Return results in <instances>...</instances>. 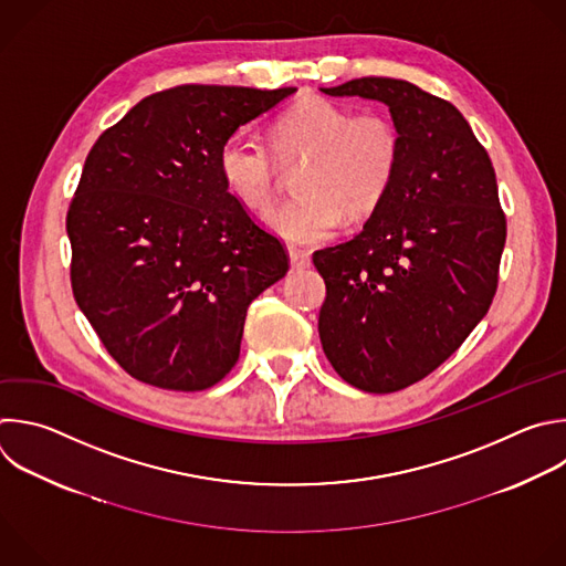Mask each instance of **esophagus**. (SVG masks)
Returning <instances> with one entry per match:
<instances>
[{"instance_id": "34e87169", "label": "esophagus", "mask_w": 566, "mask_h": 566, "mask_svg": "<svg viewBox=\"0 0 566 566\" xmlns=\"http://www.w3.org/2000/svg\"><path fill=\"white\" fill-rule=\"evenodd\" d=\"M289 258H291L293 269H308V266H311V255L304 253V251L291 249V251H289Z\"/></svg>"}]
</instances>
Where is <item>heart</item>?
I'll list each match as a JSON object with an SVG mask.
<instances>
[{"mask_svg": "<svg viewBox=\"0 0 566 566\" xmlns=\"http://www.w3.org/2000/svg\"><path fill=\"white\" fill-rule=\"evenodd\" d=\"M271 147L231 135L218 150L229 193L249 209H264L277 184V160L304 161L295 175L297 198L275 205L266 224L297 247L328 242L342 222L373 213L396 179L402 137L385 113H359L328 99H304L271 126Z\"/></svg>", "mask_w": 566, "mask_h": 566, "instance_id": "b5f03b06", "label": "heart"}]
</instances>
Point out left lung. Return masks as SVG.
Returning <instances> with one entry per match:
<instances>
[{
  "label": "left lung",
  "instance_id": "obj_1",
  "mask_svg": "<svg viewBox=\"0 0 566 566\" xmlns=\"http://www.w3.org/2000/svg\"><path fill=\"white\" fill-rule=\"evenodd\" d=\"M322 93L385 102L402 137L396 179L361 233L313 253L326 284L322 348L350 387L402 391L493 302L506 242L495 170L462 113L411 82L359 77Z\"/></svg>",
  "mask_w": 566,
  "mask_h": 566
}]
</instances>
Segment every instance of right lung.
<instances>
[{
    "instance_id": "obj_1",
    "label": "right lung",
    "mask_w": 566,
    "mask_h": 566,
    "mask_svg": "<svg viewBox=\"0 0 566 566\" xmlns=\"http://www.w3.org/2000/svg\"><path fill=\"white\" fill-rule=\"evenodd\" d=\"M291 93L181 84L93 144L66 216L71 286L130 378L205 391L235 366L247 308L289 253L229 193L218 150Z\"/></svg>"
}]
</instances>
